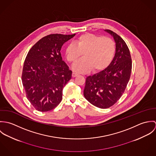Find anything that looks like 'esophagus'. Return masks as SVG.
<instances>
[{
    "label": "esophagus",
    "instance_id": "34e87169",
    "mask_svg": "<svg viewBox=\"0 0 156 156\" xmlns=\"http://www.w3.org/2000/svg\"><path fill=\"white\" fill-rule=\"evenodd\" d=\"M78 75H79L78 73H76V72H73V74H72V76H73V77H76V76H77Z\"/></svg>",
    "mask_w": 156,
    "mask_h": 156
}]
</instances>
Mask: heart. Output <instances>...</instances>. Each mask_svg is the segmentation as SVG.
<instances>
[{
	"label": "heart",
	"instance_id": "heart-1",
	"mask_svg": "<svg viewBox=\"0 0 156 156\" xmlns=\"http://www.w3.org/2000/svg\"><path fill=\"white\" fill-rule=\"evenodd\" d=\"M115 51V43L111 38L87 33L79 36L74 44L67 46L66 56L68 62L74 65L83 54V59L74 69L81 73L88 72L92 68L94 71H100L110 65Z\"/></svg>",
	"mask_w": 156,
	"mask_h": 156
}]
</instances>
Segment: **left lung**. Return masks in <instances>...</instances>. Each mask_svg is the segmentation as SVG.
Wrapping results in <instances>:
<instances>
[{
	"mask_svg": "<svg viewBox=\"0 0 156 156\" xmlns=\"http://www.w3.org/2000/svg\"><path fill=\"white\" fill-rule=\"evenodd\" d=\"M113 37L116 53L110 65L104 70L87 77L83 94L92 105L109 108L121 97L130 78L132 61L129 48L115 32L106 29Z\"/></svg>",
	"mask_w": 156,
	"mask_h": 156,
	"instance_id": "obj_1",
	"label": "left lung"
}]
</instances>
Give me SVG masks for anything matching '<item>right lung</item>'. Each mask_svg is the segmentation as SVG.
I'll return each instance as SVG.
<instances>
[{
  "label": "right lung",
  "mask_w": 156,
  "mask_h": 156,
  "mask_svg": "<svg viewBox=\"0 0 156 156\" xmlns=\"http://www.w3.org/2000/svg\"><path fill=\"white\" fill-rule=\"evenodd\" d=\"M76 34H50L29 50L24 62L22 80L27 100L40 112L55 109L62 99V90L72 71L62 58L61 49Z\"/></svg>",
  "instance_id": "add662e5"
}]
</instances>
